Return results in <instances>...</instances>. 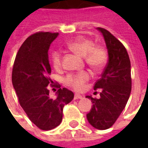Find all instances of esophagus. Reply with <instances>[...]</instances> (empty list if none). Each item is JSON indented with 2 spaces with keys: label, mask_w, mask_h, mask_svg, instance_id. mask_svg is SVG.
Masks as SVG:
<instances>
[{
  "label": "esophagus",
  "mask_w": 148,
  "mask_h": 148,
  "mask_svg": "<svg viewBox=\"0 0 148 148\" xmlns=\"http://www.w3.org/2000/svg\"><path fill=\"white\" fill-rule=\"evenodd\" d=\"M74 100H77V99H82V96L80 95V94H77V93H75L74 94Z\"/></svg>",
  "instance_id": "1"
}]
</instances>
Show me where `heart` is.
<instances>
[{
  "label": "heart",
  "instance_id": "b5f03b06",
  "mask_svg": "<svg viewBox=\"0 0 148 148\" xmlns=\"http://www.w3.org/2000/svg\"><path fill=\"white\" fill-rule=\"evenodd\" d=\"M67 47L73 52L84 57L87 64L95 70L102 67L108 58L107 51L103 46L94 44L93 40L83 36H78L74 40H71L68 42ZM51 62L52 66L56 70H60L62 67V55L61 51H53L51 54ZM90 78V72L84 71L67 74L63 78V82L66 86L80 91L83 90Z\"/></svg>",
  "mask_w": 148,
  "mask_h": 148
}]
</instances>
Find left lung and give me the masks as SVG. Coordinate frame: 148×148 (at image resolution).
Instances as JSON below:
<instances>
[{
    "instance_id": "left-lung-1",
    "label": "left lung",
    "mask_w": 148,
    "mask_h": 148,
    "mask_svg": "<svg viewBox=\"0 0 148 148\" xmlns=\"http://www.w3.org/2000/svg\"><path fill=\"white\" fill-rule=\"evenodd\" d=\"M102 33L108 49L109 61L97 81L93 89L101 90L100 98L91 99L93 107L86 115L93 127L106 130L112 127L126 106L132 90L131 62L127 50L116 37L102 27H97Z\"/></svg>"
}]
</instances>
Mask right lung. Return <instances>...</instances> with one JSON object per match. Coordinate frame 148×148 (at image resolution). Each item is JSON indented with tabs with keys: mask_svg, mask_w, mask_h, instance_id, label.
I'll return each mask as SVG.
<instances>
[{
	"mask_svg": "<svg viewBox=\"0 0 148 148\" xmlns=\"http://www.w3.org/2000/svg\"><path fill=\"white\" fill-rule=\"evenodd\" d=\"M58 35L38 32L27 37L16 54L12 74V85L22 109L33 124L44 131L60 124L63 107L74 98L72 91L62 89L58 83L52 84L49 77L51 69L48 50ZM49 84L58 89L55 98L49 95Z\"/></svg>",
	"mask_w": 148,
	"mask_h": 148,
	"instance_id": "add662e5",
	"label": "right lung"
}]
</instances>
